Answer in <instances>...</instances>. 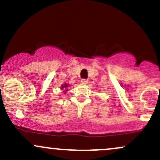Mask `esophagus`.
<instances>
[{
  "label": "esophagus",
  "mask_w": 160,
  "mask_h": 160,
  "mask_svg": "<svg viewBox=\"0 0 160 160\" xmlns=\"http://www.w3.org/2000/svg\"><path fill=\"white\" fill-rule=\"evenodd\" d=\"M81 83L82 84H87L88 83V80L86 79H81Z\"/></svg>",
  "instance_id": "esophagus-1"
}]
</instances>
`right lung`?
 <instances>
[{"label": "right lung", "instance_id": "obj_1", "mask_svg": "<svg viewBox=\"0 0 160 160\" xmlns=\"http://www.w3.org/2000/svg\"><path fill=\"white\" fill-rule=\"evenodd\" d=\"M66 87H68V84H65L64 86H62V89H63V88H66ZM66 90H68V89H66Z\"/></svg>", "mask_w": 160, "mask_h": 160}]
</instances>
